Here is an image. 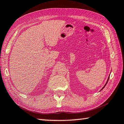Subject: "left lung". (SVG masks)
<instances>
[{
	"label": "left lung",
	"mask_w": 124,
	"mask_h": 124,
	"mask_svg": "<svg viewBox=\"0 0 124 124\" xmlns=\"http://www.w3.org/2000/svg\"><path fill=\"white\" fill-rule=\"evenodd\" d=\"M109 76H108V79H107V82H106V84H105V85H104V86H103L102 88V89H101V91H102V89H103V88H105V87L106 86V84H107V82H108V80H109Z\"/></svg>",
	"instance_id": "left-lung-1"
}]
</instances>
